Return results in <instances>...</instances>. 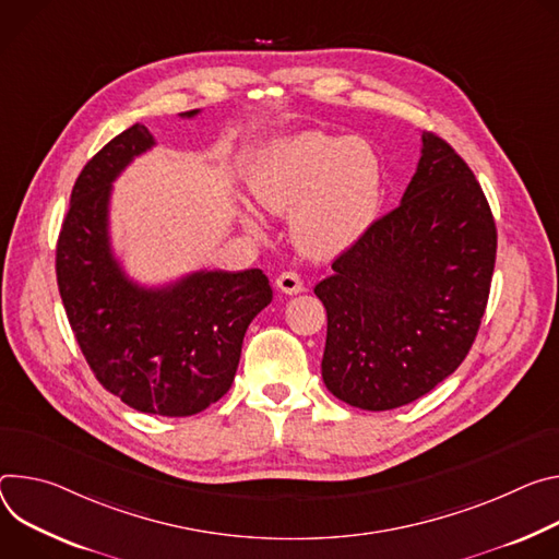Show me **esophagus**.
<instances>
[{
  "label": "esophagus",
  "instance_id": "34e87169",
  "mask_svg": "<svg viewBox=\"0 0 559 559\" xmlns=\"http://www.w3.org/2000/svg\"><path fill=\"white\" fill-rule=\"evenodd\" d=\"M277 288L286 295H297L304 290V284H301V277L295 273V271H284L282 275H277L275 280Z\"/></svg>",
  "mask_w": 559,
  "mask_h": 559
}]
</instances>
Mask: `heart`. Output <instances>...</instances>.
<instances>
[{"label": "heart", "mask_w": 559, "mask_h": 559, "mask_svg": "<svg viewBox=\"0 0 559 559\" xmlns=\"http://www.w3.org/2000/svg\"><path fill=\"white\" fill-rule=\"evenodd\" d=\"M382 159L364 138L306 131L271 146L253 166L248 186L255 202L290 216L299 251L333 258L373 224L382 200ZM241 224L260 235V215L246 206Z\"/></svg>", "instance_id": "obj_1"}]
</instances>
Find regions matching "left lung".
I'll list each match as a JSON object with an SVG mask.
<instances>
[{"label":"left lung","mask_w":559,"mask_h":559,"mask_svg":"<svg viewBox=\"0 0 559 559\" xmlns=\"http://www.w3.org/2000/svg\"><path fill=\"white\" fill-rule=\"evenodd\" d=\"M495 251L498 230L473 170L424 133L400 206L316 286L329 318L326 389L355 408L391 411L455 373L486 311Z\"/></svg>","instance_id":"left-lung-1"}]
</instances>
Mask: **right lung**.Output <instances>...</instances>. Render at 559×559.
<instances>
[{"mask_svg":"<svg viewBox=\"0 0 559 559\" xmlns=\"http://www.w3.org/2000/svg\"><path fill=\"white\" fill-rule=\"evenodd\" d=\"M153 146L148 129L133 123L84 166L59 230L55 271L97 382L135 411L189 417L230 389L246 329L271 304L273 288L260 269L198 271L155 288L127 277L110 248V191Z\"/></svg>","mask_w":559,"mask_h":559,"instance_id":"obj_1","label":"right lung"}]
</instances>
